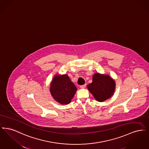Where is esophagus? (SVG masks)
<instances>
[{
	"label": "esophagus",
	"mask_w": 149,
	"mask_h": 149,
	"mask_svg": "<svg viewBox=\"0 0 149 149\" xmlns=\"http://www.w3.org/2000/svg\"><path fill=\"white\" fill-rule=\"evenodd\" d=\"M85 87H86V84H84V85H80V88H85Z\"/></svg>",
	"instance_id": "34e87169"
}]
</instances>
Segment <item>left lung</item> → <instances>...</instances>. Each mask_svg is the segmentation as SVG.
I'll list each match as a JSON object with an SVG mask.
<instances>
[{
	"instance_id": "1",
	"label": "left lung",
	"mask_w": 149,
	"mask_h": 149,
	"mask_svg": "<svg viewBox=\"0 0 149 149\" xmlns=\"http://www.w3.org/2000/svg\"><path fill=\"white\" fill-rule=\"evenodd\" d=\"M89 92L98 102H104L111 98L115 91L116 84L108 75L95 73L93 76L92 83L87 85Z\"/></svg>"
}]
</instances>
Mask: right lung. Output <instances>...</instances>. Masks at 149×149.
<instances>
[{
	"instance_id": "1",
	"label": "right lung",
	"mask_w": 149,
	"mask_h": 149,
	"mask_svg": "<svg viewBox=\"0 0 149 149\" xmlns=\"http://www.w3.org/2000/svg\"><path fill=\"white\" fill-rule=\"evenodd\" d=\"M77 91V87L66 74L56 75L53 78L50 85L52 96L61 104H69Z\"/></svg>"
}]
</instances>
